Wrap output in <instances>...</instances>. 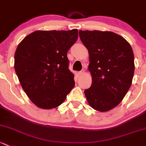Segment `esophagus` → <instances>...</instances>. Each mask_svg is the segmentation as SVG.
<instances>
[{"label":"esophagus","instance_id":"obj_1","mask_svg":"<svg viewBox=\"0 0 146 146\" xmlns=\"http://www.w3.org/2000/svg\"><path fill=\"white\" fill-rule=\"evenodd\" d=\"M84 73H85V70H84V69L83 70H80V71L78 72V75H79V76H82Z\"/></svg>","mask_w":146,"mask_h":146}]
</instances>
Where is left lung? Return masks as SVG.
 <instances>
[{
    "label": "left lung",
    "instance_id": "left-lung-1",
    "mask_svg": "<svg viewBox=\"0 0 146 146\" xmlns=\"http://www.w3.org/2000/svg\"><path fill=\"white\" fill-rule=\"evenodd\" d=\"M79 36L90 54L92 76L91 87L85 90L87 100L94 110L113 109L131 85L135 68L132 48L113 32L80 31Z\"/></svg>",
    "mask_w": 146,
    "mask_h": 146
}]
</instances>
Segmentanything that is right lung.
<instances>
[{"mask_svg": "<svg viewBox=\"0 0 146 146\" xmlns=\"http://www.w3.org/2000/svg\"><path fill=\"white\" fill-rule=\"evenodd\" d=\"M78 38V29L36 31L18 45L15 72L23 90L39 108L59 106L74 87L67 52Z\"/></svg>", "mask_w": 146, "mask_h": 146, "instance_id": "obj_1", "label": "right lung"}]
</instances>
